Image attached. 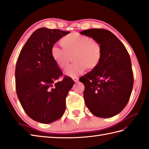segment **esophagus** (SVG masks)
<instances>
[{
	"label": "esophagus",
	"instance_id": "34e87169",
	"mask_svg": "<svg viewBox=\"0 0 149 149\" xmlns=\"http://www.w3.org/2000/svg\"><path fill=\"white\" fill-rule=\"evenodd\" d=\"M72 80H74V82H76V83H77V82H78V80H79V79L78 78H72Z\"/></svg>",
	"mask_w": 149,
	"mask_h": 149
}]
</instances>
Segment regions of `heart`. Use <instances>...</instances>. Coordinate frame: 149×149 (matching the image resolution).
Returning a JSON list of instances; mask_svg holds the SVG:
<instances>
[{"mask_svg":"<svg viewBox=\"0 0 149 149\" xmlns=\"http://www.w3.org/2000/svg\"><path fill=\"white\" fill-rule=\"evenodd\" d=\"M60 44L63 49L53 46L51 55L55 62L61 68H65L73 57L74 62L64 71V74L75 78L85 69H93L100 64L102 57L101 45L87 36L72 33L61 39Z\"/></svg>","mask_w":149,"mask_h":149,"instance_id":"1","label":"heart"}]
</instances>
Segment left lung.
Listing matches in <instances>:
<instances>
[{
	"label": "left lung",
	"mask_w": 149,
	"mask_h": 149,
	"mask_svg": "<svg viewBox=\"0 0 149 149\" xmlns=\"http://www.w3.org/2000/svg\"><path fill=\"white\" fill-rule=\"evenodd\" d=\"M80 34L92 38L102 48L100 64L80 78L85 85V104L95 116L112 117L125 108L133 89L130 55L119 39L108 30L91 29Z\"/></svg>",
	"instance_id": "obj_1"
}]
</instances>
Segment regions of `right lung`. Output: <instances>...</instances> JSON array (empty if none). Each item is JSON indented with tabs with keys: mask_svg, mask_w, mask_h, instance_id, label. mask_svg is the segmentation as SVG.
I'll return each instance as SVG.
<instances>
[{
	"mask_svg": "<svg viewBox=\"0 0 149 149\" xmlns=\"http://www.w3.org/2000/svg\"><path fill=\"white\" fill-rule=\"evenodd\" d=\"M69 33L59 29H38L26 42L16 62L18 100L28 116L40 123H52L62 117L66 96L74 84L68 77L55 83L62 72L51 55L52 47Z\"/></svg>",
	"mask_w": 149,
	"mask_h": 149,
	"instance_id": "1",
	"label": "right lung"
}]
</instances>
